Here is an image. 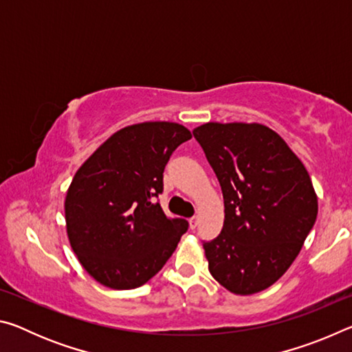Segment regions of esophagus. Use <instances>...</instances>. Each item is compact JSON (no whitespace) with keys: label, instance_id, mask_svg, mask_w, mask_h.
Wrapping results in <instances>:
<instances>
[{"label":"esophagus","instance_id":"esophagus-1","mask_svg":"<svg viewBox=\"0 0 352 352\" xmlns=\"http://www.w3.org/2000/svg\"><path fill=\"white\" fill-rule=\"evenodd\" d=\"M197 220H199V217H197V216H194V217H190V219H189V226H190V230H195V226H197Z\"/></svg>","mask_w":352,"mask_h":352}]
</instances>
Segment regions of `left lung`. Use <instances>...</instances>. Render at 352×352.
<instances>
[{
  "mask_svg": "<svg viewBox=\"0 0 352 352\" xmlns=\"http://www.w3.org/2000/svg\"><path fill=\"white\" fill-rule=\"evenodd\" d=\"M223 194V228L204 242L208 269L236 295L275 284L300 253L318 214L305 164L275 130L206 122L192 130Z\"/></svg>",
  "mask_w": 352,
  "mask_h": 352,
  "instance_id": "left-lung-1",
  "label": "left lung"
}]
</instances>
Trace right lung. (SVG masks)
<instances>
[{"mask_svg": "<svg viewBox=\"0 0 352 352\" xmlns=\"http://www.w3.org/2000/svg\"><path fill=\"white\" fill-rule=\"evenodd\" d=\"M192 138L177 122L127 126L77 169L65 199L71 248L90 276L115 290L136 289L163 269L186 233L155 197L172 152Z\"/></svg>", "mask_w": 352, "mask_h": 352, "instance_id": "1", "label": "right lung"}]
</instances>
